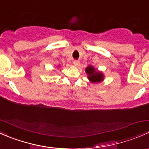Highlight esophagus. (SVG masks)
<instances>
[{
	"label": "esophagus",
	"mask_w": 149,
	"mask_h": 149,
	"mask_svg": "<svg viewBox=\"0 0 149 149\" xmlns=\"http://www.w3.org/2000/svg\"><path fill=\"white\" fill-rule=\"evenodd\" d=\"M73 64H74L75 65H79V61H76V60H75V61H73Z\"/></svg>",
	"instance_id": "34e87169"
}]
</instances>
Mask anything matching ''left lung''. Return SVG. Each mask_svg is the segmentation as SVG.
Listing matches in <instances>:
<instances>
[{"label":"left lung","mask_w":149,"mask_h":149,"mask_svg":"<svg viewBox=\"0 0 149 149\" xmlns=\"http://www.w3.org/2000/svg\"><path fill=\"white\" fill-rule=\"evenodd\" d=\"M86 72L88 74V79L93 83H97L103 80L102 73L96 71L94 68L92 66H88L86 69Z\"/></svg>","instance_id":"8db88e82"}]
</instances>
